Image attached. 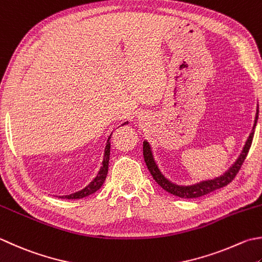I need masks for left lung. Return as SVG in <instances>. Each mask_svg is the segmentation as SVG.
Wrapping results in <instances>:
<instances>
[{"instance_id":"1","label":"left lung","mask_w":262,"mask_h":262,"mask_svg":"<svg viewBox=\"0 0 262 262\" xmlns=\"http://www.w3.org/2000/svg\"><path fill=\"white\" fill-rule=\"evenodd\" d=\"M258 117H259V105L257 106V114H255L253 128L250 133L247 142H245L242 152H241V155L236 159V161H235L233 165L230 166L227 170L225 171L223 175H220L219 177L212 178V179H207V181H202V182L196 183V184H192V185H178V184L172 183L169 181L168 178H166L165 175L161 172L160 169H159L157 162L155 160V157H153L150 143H148L147 141H144L143 142V156H144L146 167L148 170H150L153 179H155V181L163 189H165V191L172 194V195H176V196L183 198V199H194V198H200L202 195H206V194H208V193H211L213 191H216V189H219V188L228 185V184L235 178V176L237 175V172L241 169V167H242L245 158H247V156H248V152L250 150L251 144H252L254 129H255V126H257Z\"/></svg>"}]
</instances>
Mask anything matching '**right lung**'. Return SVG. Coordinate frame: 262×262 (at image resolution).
<instances>
[{
  "label": "right lung",
  "mask_w": 262,
  "mask_h": 262,
  "mask_svg": "<svg viewBox=\"0 0 262 262\" xmlns=\"http://www.w3.org/2000/svg\"><path fill=\"white\" fill-rule=\"evenodd\" d=\"M128 124L127 122H124L122 125H126ZM110 138L111 135L109 136L106 141V145L104 148V156H103V161H102V167L100 168L99 172H97L96 177L92 181L89 185H87L85 188L80 189V191L73 193V194H69V195H62V196H59L61 199H68V200H76V199H83L85 196H89L91 194L95 193L96 191H99L101 188V186L103 185V183L106 178L107 175V168H109V159H110Z\"/></svg>",
  "instance_id": "add662e5"
}]
</instances>
